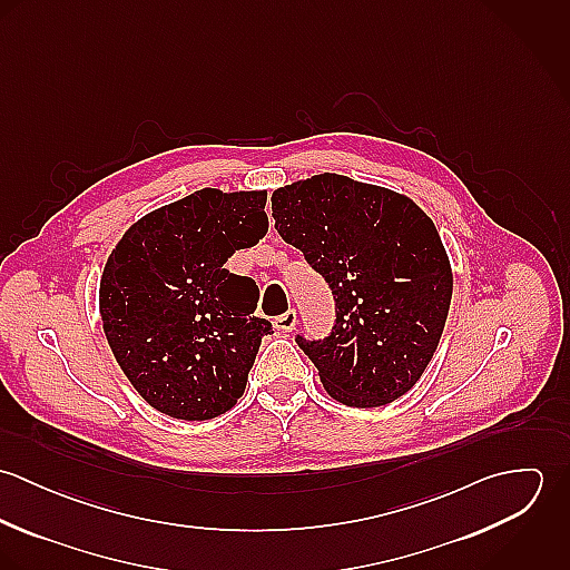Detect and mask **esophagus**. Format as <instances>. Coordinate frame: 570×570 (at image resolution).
<instances>
[{
	"mask_svg": "<svg viewBox=\"0 0 570 570\" xmlns=\"http://www.w3.org/2000/svg\"><path fill=\"white\" fill-rule=\"evenodd\" d=\"M296 323H298V316H296L294 309H289V312H285L283 316L274 318V328H276L278 333H289V331H294Z\"/></svg>",
	"mask_w": 570,
	"mask_h": 570,
	"instance_id": "34e87169",
	"label": "esophagus"
}]
</instances>
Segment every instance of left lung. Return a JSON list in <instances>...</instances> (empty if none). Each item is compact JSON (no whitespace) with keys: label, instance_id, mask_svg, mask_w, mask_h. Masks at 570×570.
<instances>
[{"label":"left lung","instance_id":"obj_1","mask_svg":"<svg viewBox=\"0 0 570 570\" xmlns=\"http://www.w3.org/2000/svg\"><path fill=\"white\" fill-rule=\"evenodd\" d=\"M283 242L325 276L335 325L296 337L326 393L344 406H386L430 364L452 301V267L432 219L406 195L323 173L274 190Z\"/></svg>","mask_w":570,"mask_h":570}]
</instances>
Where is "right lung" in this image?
Returning <instances> with one entry per match:
<instances>
[{"label": "right lung", "mask_w": 570, "mask_h": 570, "mask_svg": "<svg viewBox=\"0 0 570 570\" xmlns=\"http://www.w3.org/2000/svg\"><path fill=\"white\" fill-rule=\"evenodd\" d=\"M265 190L202 188L138 219L109 254L100 318L111 353L149 406L206 421L244 395L272 333L258 287L224 263L267 233Z\"/></svg>", "instance_id": "right-lung-1"}]
</instances>
